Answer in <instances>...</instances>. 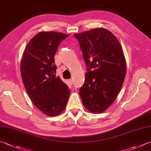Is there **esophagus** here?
I'll list each match as a JSON object with an SVG mask.
<instances>
[{
  "mask_svg": "<svg viewBox=\"0 0 151 151\" xmlns=\"http://www.w3.org/2000/svg\"><path fill=\"white\" fill-rule=\"evenodd\" d=\"M68 81H69V82H70V83L71 84H73V79H70Z\"/></svg>",
  "mask_w": 151,
  "mask_h": 151,
  "instance_id": "obj_1",
  "label": "esophagus"
}]
</instances>
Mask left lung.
Instances as JSON below:
<instances>
[{"label": "left lung", "instance_id": "left-lung-1", "mask_svg": "<svg viewBox=\"0 0 151 151\" xmlns=\"http://www.w3.org/2000/svg\"><path fill=\"white\" fill-rule=\"evenodd\" d=\"M73 35L79 41L87 66L79 95L87 110L102 113L114 102L126 78L123 49L116 37L104 28H95Z\"/></svg>", "mask_w": 151, "mask_h": 151}]
</instances>
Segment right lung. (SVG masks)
<instances>
[{
	"label": "right lung",
	"mask_w": 151,
	"mask_h": 151,
	"mask_svg": "<svg viewBox=\"0 0 151 151\" xmlns=\"http://www.w3.org/2000/svg\"><path fill=\"white\" fill-rule=\"evenodd\" d=\"M69 35L41 31L28 42L20 64L25 89L33 104L48 116H56L66 109L70 91L56 76L55 56L60 42Z\"/></svg>",
	"instance_id": "1"
}]
</instances>
